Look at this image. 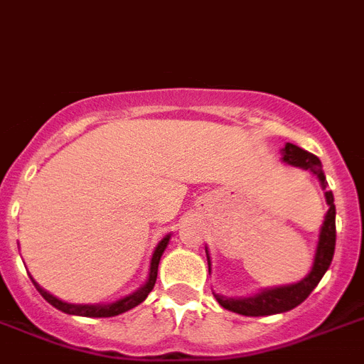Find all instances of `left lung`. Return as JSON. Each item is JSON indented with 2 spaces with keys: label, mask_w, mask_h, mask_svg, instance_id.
<instances>
[{
  "label": "left lung",
  "mask_w": 364,
  "mask_h": 364,
  "mask_svg": "<svg viewBox=\"0 0 364 364\" xmlns=\"http://www.w3.org/2000/svg\"><path fill=\"white\" fill-rule=\"evenodd\" d=\"M282 161L291 166H299L302 170H309L315 173L321 181L322 188H326V176L322 172L321 159L309 151L302 150V148L295 146L291 143H286L282 150ZM328 203V213L324 218V223L321 227V235H318L317 251H315L314 258V267L304 277L300 282L289 284V286H280V287H271V289H264V291L257 293L252 296H245V299H229V296L216 295V300L220 306H223L229 311L235 314L245 315V317H265V315H274V314H284L289 309L296 308L302 304L309 296V293L314 291L317 284L321 282V278L328 271L333 258L335 251V205H333V194L331 191L324 192ZM208 262V273H210V258L207 255Z\"/></svg>",
  "instance_id": "left-lung-1"
}]
</instances>
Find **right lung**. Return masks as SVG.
<instances>
[{"mask_svg": "<svg viewBox=\"0 0 364 364\" xmlns=\"http://www.w3.org/2000/svg\"><path fill=\"white\" fill-rule=\"evenodd\" d=\"M168 242H170V235H166L159 243H157L156 251H154V255H151L150 273H148V280L144 282V286L141 287V289H137L135 293H132V295L124 296V299L121 300H117V302H112V304H69V302H64V300L56 299V296H53L50 293H47L43 287H40V284L34 282V278H31V280H33V284L36 286L38 291H40V295H42L50 306H55L56 309L64 311V314L80 315V317H115V315L124 314V311H128V309L141 304V302L148 296V293L154 289L157 280V267H159V260L161 257H163V252L164 249H166V245H168Z\"/></svg>", "mask_w": 364, "mask_h": 364, "instance_id": "obj_1", "label": "right lung"}]
</instances>
